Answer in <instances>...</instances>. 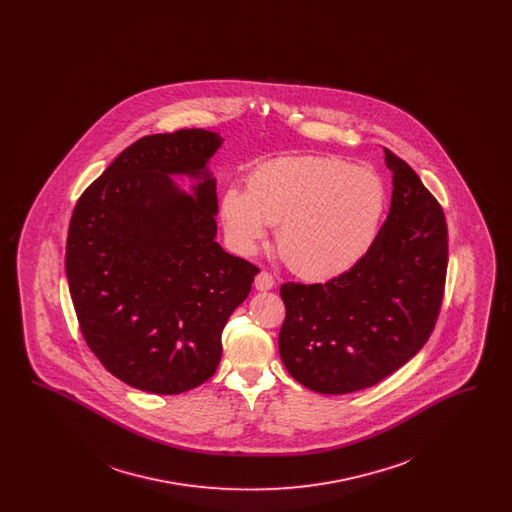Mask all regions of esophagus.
<instances>
[{
  "label": "esophagus",
  "mask_w": 512,
  "mask_h": 512,
  "mask_svg": "<svg viewBox=\"0 0 512 512\" xmlns=\"http://www.w3.org/2000/svg\"><path fill=\"white\" fill-rule=\"evenodd\" d=\"M255 288H257L259 292H267V290L274 288V278L268 274L267 270H263V272H259V274L255 276Z\"/></svg>",
  "instance_id": "1"
}]
</instances>
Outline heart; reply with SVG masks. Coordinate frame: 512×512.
Instances as JSON below:
<instances>
[{"instance_id": "heart-1", "label": "heart", "mask_w": 512, "mask_h": 512, "mask_svg": "<svg viewBox=\"0 0 512 512\" xmlns=\"http://www.w3.org/2000/svg\"><path fill=\"white\" fill-rule=\"evenodd\" d=\"M380 174L334 155L280 157L259 165L245 192L228 188L220 219L232 247L253 253L276 228L284 263L307 280H332L365 257L386 211Z\"/></svg>"}]
</instances>
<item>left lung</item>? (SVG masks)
I'll return each mask as SVG.
<instances>
[{"label":"left lung","mask_w":512,"mask_h":512,"mask_svg":"<svg viewBox=\"0 0 512 512\" xmlns=\"http://www.w3.org/2000/svg\"><path fill=\"white\" fill-rule=\"evenodd\" d=\"M390 215L365 257L326 284H282L278 349L293 378L318 393L365 390L422 349L443 299L447 224L418 174L390 149Z\"/></svg>","instance_id":"8db88e82"}]
</instances>
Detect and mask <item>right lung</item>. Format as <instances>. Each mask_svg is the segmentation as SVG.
<instances>
[{
	"mask_svg": "<svg viewBox=\"0 0 512 512\" xmlns=\"http://www.w3.org/2000/svg\"><path fill=\"white\" fill-rule=\"evenodd\" d=\"M220 146L203 128L140 138L74 207L65 270L82 336L136 390L176 395L209 380L222 328L259 274L215 240ZM172 175L192 177L193 194Z\"/></svg>",
	"mask_w": 512,
	"mask_h": 512,
	"instance_id": "add662e5",
	"label": "right lung"
}]
</instances>
